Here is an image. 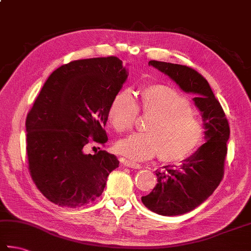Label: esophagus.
I'll return each instance as SVG.
<instances>
[{
  "label": "esophagus",
  "mask_w": 251,
  "mask_h": 251,
  "mask_svg": "<svg viewBox=\"0 0 251 251\" xmlns=\"http://www.w3.org/2000/svg\"><path fill=\"white\" fill-rule=\"evenodd\" d=\"M123 164H124L125 166H127V168H130V169H141V165L136 163V162H132V161H129V160H123Z\"/></svg>",
  "instance_id": "1"
}]
</instances>
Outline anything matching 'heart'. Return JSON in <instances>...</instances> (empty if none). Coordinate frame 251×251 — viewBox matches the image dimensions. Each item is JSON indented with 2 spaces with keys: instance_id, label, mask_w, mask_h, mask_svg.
Wrapping results in <instances>:
<instances>
[{
  "instance_id": "heart-1",
  "label": "heart",
  "mask_w": 251,
  "mask_h": 251,
  "mask_svg": "<svg viewBox=\"0 0 251 251\" xmlns=\"http://www.w3.org/2000/svg\"><path fill=\"white\" fill-rule=\"evenodd\" d=\"M139 109L151 115L146 134H132L116 145L119 153L131 161L148 160L160 152L164 161H180L198 148L203 126L186 97L168 85H151L140 92ZM138 115L134 97L127 90L113 98L107 120L116 131L130 129Z\"/></svg>"
}]
</instances>
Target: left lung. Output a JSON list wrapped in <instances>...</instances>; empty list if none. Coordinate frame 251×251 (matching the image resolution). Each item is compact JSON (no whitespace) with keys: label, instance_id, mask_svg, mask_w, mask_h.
I'll use <instances>...</instances> for the list:
<instances>
[{"label":"left lung","instance_id":"obj_1","mask_svg":"<svg viewBox=\"0 0 251 251\" xmlns=\"http://www.w3.org/2000/svg\"><path fill=\"white\" fill-rule=\"evenodd\" d=\"M149 66L169 76L186 93H193L204 128V144L181 162L155 171L158 184L141 197L147 208L165 217L190 212L204 202L218 188L224 174L229 126L209 82L198 72L185 65L150 61Z\"/></svg>","mask_w":251,"mask_h":251}]
</instances>
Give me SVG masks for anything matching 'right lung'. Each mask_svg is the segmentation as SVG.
I'll use <instances>...</instances> for the list:
<instances>
[{
	"label": "right lung",
	"instance_id": "add662e5",
	"mask_svg": "<svg viewBox=\"0 0 251 251\" xmlns=\"http://www.w3.org/2000/svg\"><path fill=\"white\" fill-rule=\"evenodd\" d=\"M128 72L115 56L73 61L54 71L26 120L31 178L44 197L66 208L91 203L119 168L114 154H86L92 140L104 145L107 110Z\"/></svg>",
	"mask_w": 251,
	"mask_h": 251
}]
</instances>
